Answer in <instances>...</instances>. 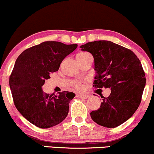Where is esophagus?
Returning a JSON list of instances; mask_svg holds the SVG:
<instances>
[{"instance_id":"1","label":"esophagus","mask_w":154,"mask_h":154,"mask_svg":"<svg viewBox=\"0 0 154 154\" xmlns=\"http://www.w3.org/2000/svg\"><path fill=\"white\" fill-rule=\"evenodd\" d=\"M76 96H77L78 98H84V99H86V98H88V95H87V94H76Z\"/></svg>"}]
</instances>
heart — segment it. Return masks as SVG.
<instances>
[{
    "instance_id": "obj_1",
    "label": "heart",
    "mask_w": 154,
    "mask_h": 154,
    "mask_svg": "<svg viewBox=\"0 0 154 154\" xmlns=\"http://www.w3.org/2000/svg\"><path fill=\"white\" fill-rule=\"evenodd\" d=\"M88 54H89L88 53L84 52V51H83V52H80L76 55V58H81V57H83V56H86V55H88ZM73 86H75V88H77V89H81V88H82V83H81V82H79V81H76V82L74 83Z\"/></svg>"
}]
</instances>
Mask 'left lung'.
<instances>
[{
    "instance_id": "left-lung-1",
    "label": "left lung",
    "mask_w": 154,
    "mask_h": 154,
    "mask_svg": "<svg viewBox=\"0 0 154 154\" xmlns=\"http://www.w3.org/2000/svg\"><path fill=\"white\" fill-rule=\"evenodd\" d=\"M94 58V86L110 88L100 108L91 112L93 121L100 126L116 128L132 116L139 106L146 85L141 61L130 49L109 41H96L81 46Z\"/></svg>"
}]
</instances>
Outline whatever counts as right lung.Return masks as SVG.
I'll return each instance as SVG.
<instances>
[{"mask_svg": "<svg viewBox=\"0 0 154 154\" xmlns=\"http://www.w3.org/2000/svg\"><path fill=\"white\" fill-rule=\"evenodd\" d=\"M77 45L45 41L25 50L16 60L9 78L13 103L25 119L38 128H51L67 116L75 94L68 91L46 94L42 86Z\"/></svg>", "mask_w": 154, "mask_h": 154, "instance_id": "right-lung-1", "label": "right lung"}]
</instances>
